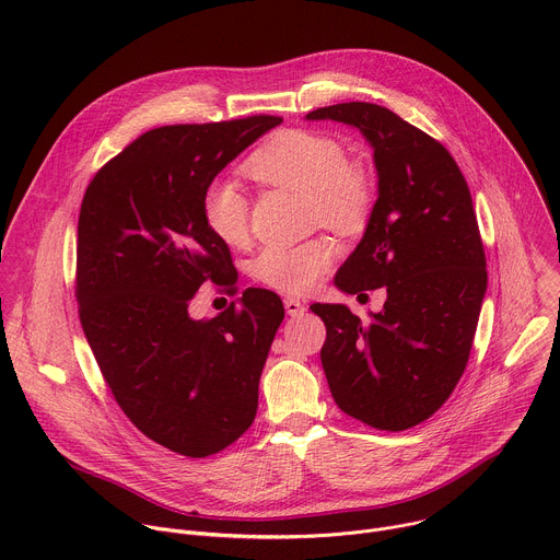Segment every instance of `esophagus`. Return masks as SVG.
<instances>
[{"label":"esophagus","mask_w":560,"mask_h":560,"mask_svg":"<svg viewBox=\"0 0 560 560\" xmlns=\"http://www.w3.org/2000/svg\"><path fill=\"white\" fill-rule=\"evenodd\" d=\"M283 305H285V312H288L290 316H301V314L305 312V305H303L299 299H292V296H288V299L283 301Z\"/></svg>","instance_id":"obj_1"}]
</instances>
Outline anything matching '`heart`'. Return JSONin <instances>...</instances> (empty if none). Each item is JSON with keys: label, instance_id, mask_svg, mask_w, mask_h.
Masks as SVG:
<instances>
[{"label": "heart", "instance_id": "1", "mask_svg": "<svg viewBox=\"0 0 560 560\" xmlns=\"http://www.w3.org/2000/svg\"><path fill=\"white\" fill-rule=\"evenodd\" d=\"M246 171L261 184L307 192L310 221L339 232H357L372 210V186L350 166L346 148L310 130H283L259 145ZM203 221L225 246H244L250 234V203L234 179H212L201 199ZM332 242L318 236L296 246H268L255 264V277L285 294L310 292L335 264Z\"/></svg>", "mask_w": 560, "mask_h": 560}]
</instances>
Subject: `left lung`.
I'll use <instances>...</instances> for the list:
<instances>
[{
	"label": "left lung",
	"mask_w": 560,
	"mask_h": 560,
	"mask_svg": "<svg viewBox=\"0 0 560 560\" xmlns=\"http://www.w3.org/2000/svg\"><path fill=\"white\" fill-rule=\"evenodd\" d=\"M305 119L348 124L374 150L378 197L335 285L348 294L385 288L383 310L368 324L343 303L310 310L326 324L322 363L337 406L401 432L447 401L469 359L488 290L471 195L452 154L383 106L337 104Z\"/></svg>",
	"instance_id": "1"
}]
</instances>
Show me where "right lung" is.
Masks as SVG:
<instances>
[{
	"mask_svg": "<svg viewBox=\"0 0 560 560\" xmlns=\"http://www.w3.org/2000/svg\"><path fill=\"white\" fill-rule=\"evenodd\" d=\"M257 115L143 132L93 177L77 225L79 318L124 415L190 458L221 452L255 421L281 299L248 288L212 318L195 292L234 288L230 250L203 221L206 186L279 126Z\"/></svg>",
	"mask_w": 560,
	"mask_h": 560,
	"instance_id": "add662e5",
	"label": "right lung"
}]
</instances>
